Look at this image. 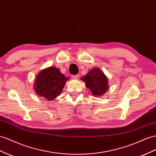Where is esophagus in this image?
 Instances as JSON below:
<instances>
[{"label": "esophagus", "instance_id": "1", "mask_svg": "<svg viewBox=\"0 0 156 156\" xmlns=\"http://www.w3.org/2000/svg\"><path fill=\"white\" fill-rule=\"evenodd\" d=\"M78 77H79V75H72V76H71V78L73 79H76Z\"/></svg>", "mask_w": 156, "mask_h": 156}]
</instances>
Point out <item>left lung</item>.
Segmentation results:
<instances>
[{
	"instance_id": "1",
	"label": "left lung",
	"mask_w": 156,
	"mask_h": 156,
	"mask_svg": "<svg viewBox=\"0 0 156 156\" xmlns=\"http://www.w3.org/2000/svg\"><path fill=\"white\" fill-rule=\"evenodd\" d=\"M81 79L85 82L86 87L89 88L93 96H102L108 89V77L98 68L90 69L86 76L81 77Z\"/></svg>"
}]
</instances>
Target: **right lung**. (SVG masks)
I'll use <instances>...</instances> for the list:
<instances>
[{"mask_svg":"<svg viewBox=\"0 0 156 156\" xmlns=\"http://www.w3.org/2000/svg\"><path fill=\"white\" fill-rule=\"evenodd\" d=\"M68 80L55 67H50L40 71L35 81L34 88L37 94L46 100H52L61 93Z\"/></svg>","mask_w":156,"mask_h":156,"instance_id":"1","label":"right lung"}]
</instances>
